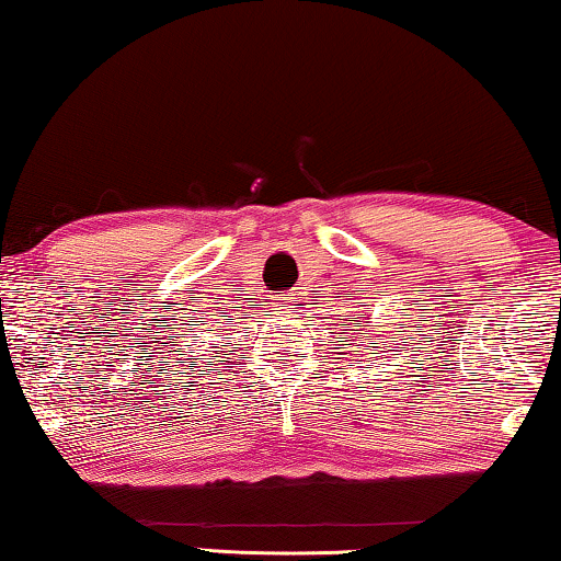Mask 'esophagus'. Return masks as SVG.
<instances>
[{"label":"esophagus","instance_id":"1","mask_svg":"<svg viewBox=\"0 0 561 561\" xmlns=\"http://www.w3.org/2000/svg\"><path fill=\"white\" fill-rule=\"evenodd\" d=\"M273 304H275V309H278V311L290 309V298L286 294H275L273 296Z\"/></svg>","mask_w":561,"mask_h":561}]
</instances>
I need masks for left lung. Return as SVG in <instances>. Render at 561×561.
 Here are the masks:
<instances>
[{
	"instance_id": "left-lung-1",
	"label": "left lung",
	"mask_w": 561,
	"mask_h": 561,
	"mask_svg": "<svg viewBox=\"0 0 561 561\" xmlns=\"http://www.w3.org/2000/svg\"><path fill=\"white\" fill-rule=\"evenodd\" d=\"M363 327H367V317L365 313H355L352 319H344L342 321V334L347 336H355V340H363ZM347 336H340V340H347Z\"/></svg>"
}]
</instances>
